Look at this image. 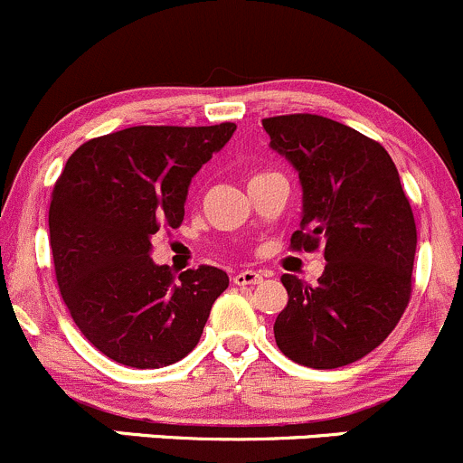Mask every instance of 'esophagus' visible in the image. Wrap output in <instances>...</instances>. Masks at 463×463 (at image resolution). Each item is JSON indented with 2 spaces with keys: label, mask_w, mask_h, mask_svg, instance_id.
<instances>
[{
  "label": "esophagus",
  "mask_w": 463,
  "mask_h": 463,
  "mask_svg": "<svg viewBox=\"0 0 463 463\" xmlns=\"http://www.w3.org/2000/svg\"><path fill=\"white\" fill-rule=\"evenodd\" d=\"M260 280H262V273L260 271H251V269L241 271V273H236V276H233V285H238V287L258 285Z\"/></svg>",
  "instance_id": "1"
}]
</instances>
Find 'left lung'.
Returning a JSON list of instances; mask_svg holds the SVG:
<instances>
[{
  "mask_svg": "<svg viewBox=\"0 0 463 463\" xmlns=\"http://www.w3.org/2000/svg\"><path fill=\"white\" fill-rule=\"evenodd\" d=\"M269 146L302 185L293 250H325L317 285L280 278L289 302L278 313V349L311 369L360 360L389 337L411 300L417 230L389 152L317 114L262 118Z\"/></svg>",
  "mask_w": 463,
  "mask_h": 463,
  "instance_id": "obj_1",
  "label": "left lung"
}]
</instances>
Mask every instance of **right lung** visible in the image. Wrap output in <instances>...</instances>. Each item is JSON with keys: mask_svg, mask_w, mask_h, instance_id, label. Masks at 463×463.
<instances>
[{"mask_svg": "<svg viewBox=\"0 0 463 463\" xmlns=\"http://www.w3.org/2000/svg\"><path fill=\"white\" fill-rule=\"evenodd\" d=\"M236 126H137L83 143L54 183L48 227L57 285L74 325L103 355L134 369L183 360L230 285L218 267L174 276L152 236L185 216L194 174Z\"/></svg>", "mask_w": 463, "mask_h": 463, "instance_id": "add662e5", "label": "right lung"}]
</instances>
